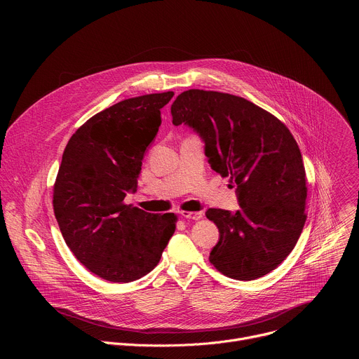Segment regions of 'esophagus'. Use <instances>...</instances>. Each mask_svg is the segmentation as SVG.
I'll return each instance as SVG.
<instances>
[{"label":"esophagus","mask_w":359,"mask_h":359,"mask_svg":"<svg viewBox=\"0 0 359 359\" xmlns=\"http://www.w3.org/2000/svg\"><path fill=\"white\" fill-rule=\"evenodd\" d=\"M182 217L184 219H191V220H198L203 217V213L201 212H186V210H182L179 212Z\"/></svg>","instance_id":"1"}]
</instances>
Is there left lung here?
<instances>
[{
    "mask_svg": "<svg viewBox=\"0 0 359 359\" xmlns=\"http://www.w3.org/2000/svg\"><path fill=\"white\" fill-rule=\"evenodd\" d=\"M173 125L193 128L212 169L236 186V213L209 209L220 233L210 263L224 276L250 281L277 269L304 229L306 179L288 128L252 102L216 90L189 89L172 105Z\"/></svg>",
    "mask_w": 359,
    "mask_h": 359,
    "instance_id": "left-lung-1",
    "label": "left lung"
}]
</instances>
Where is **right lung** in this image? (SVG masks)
Instances as JSON below:
<instances>
[{"label": "right lung", "mask_w": 359, "mask_h": 359, "mask_svg": "<svg viewBox=\"0 0 359 359\" xmlns=\"http://www.w3.org/2000/svg\"><path fill=\"white\" fill-rule=\"evenodd\" d=\"M173 92L118 102L88 119L69 139L54 184V213L67 245L97 277L130 283L155 269L177 217L125 204L144 150Z\"/></svg>", "instance_id": "1"}]
</instances>
